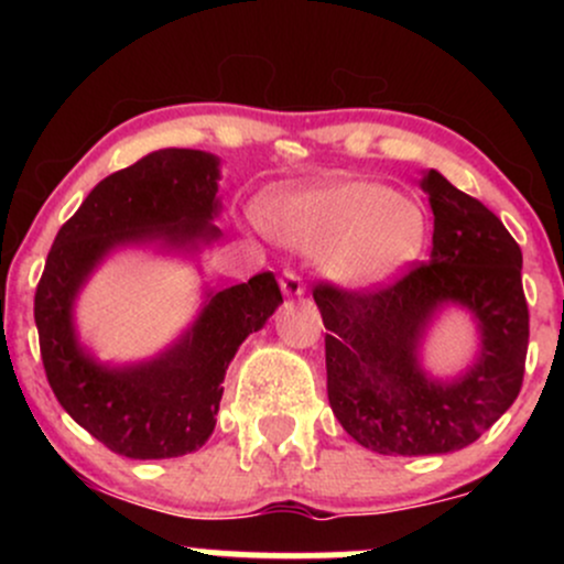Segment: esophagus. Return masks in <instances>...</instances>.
I'll list each match as a JSON object with an SVG mask.
<instances>
[{
    "label": "esophagus",
    "instance_id": "esophagus-1",
    "mask_svg": "<svg viewBox=\"0 0 564 564\" xmlns=\"http://www.w3.org/2000/svg\"><path fill=\"white\" fill-rule=\"evenodd\" d=\"M281 289H283V294H286V296H300L304 291L302 275L296 273V270L286 268V270H283V275H281Z\"/></svg>",
    "mask_w": 564,
    "mask_h": 564
}]
</instances>
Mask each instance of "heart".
Listing matches in <instances>:
<instances>
[{
  "label": "heart",
  "instance_id": "b5f03b06",
  "mask_svg": "<svg viewBox=\"0 0 564 564\" xmlns=\"http://www.w3.org/2000/svg\"><path fill=\"white\" fill-rule=\"evenodd\" d=\"M270 225L304 251H326L328 270L352 286L390 281L426 246L422 206L366 180L296 193L275 206Z\"/></svg>",
  "mask_w": 564,
  "mask_h": 564
}]
</instances>
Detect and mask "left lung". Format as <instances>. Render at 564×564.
Listing matches in <instances>:
<instances>
[{
  "mask_svg": "<svg viewBox=\"0 0 564 564\" xmlns=\"http://www.w3.org/2000/svg\"><path fill=\"white\" fill-rule=\"evenodd\" d=\"M432 254L390 281L345 289L318 281L326 326L328 403L347 435L384 456H430L467 448L520 394L530 315L522 251L482 200L430 170ZM448 301L469 306L484 332L481 360L462 380L430 382L415 345Z\"/></svg>",
  "mask_w": 564,
  "mask_h": 564,
  "instance_id": "1",
  "label": "left lung"
}]
</instances>
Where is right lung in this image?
I'll use <instances>...</instances> for the list:
<instances>
[{
  "mask_svg": "<svg viewBox=\"0 0 564 564\" xmlns=\"http://www.w3.org/2000/svg\"><path fill=\"white\" fill-rule=\"evenodd\" d=\"M217 159L187 148L148 153L108 174L57 230L34 294L44 373L57 403L106 448L127 458H174L215 430L232 355L283 302L273 273L217 291L180 345L151 364L102 368L76 345L70 304L89 270L121 243L215 241Z\"/></svg>",
  "mask_w": 564,
  "mask_h": 564,
  "instance_id": "add662e5",
  "label": "right lung"
}]
</instances>
